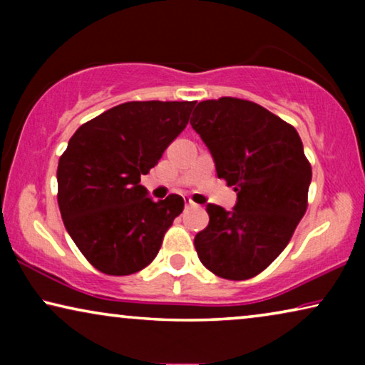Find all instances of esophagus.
I'll return each mask as SVG.
<instances>
[{
  "instance_id": "obj_1",
  "label": "esophagus",
  "mask_w": 365,
  "mask_h": 365,
  "mask_svg": "<svg viewBox=\"0 0 365 365\" xmlns=\"http://www.w3.org/2000/svg\"><path fill=\"white\" fill-rule=\"evenodd\" d=\"M184 201H186V206H196V204H194V201L191 197H186L184 199Z\"/></svg>"
}]
</instances>
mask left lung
<instances>
[{"label":"left lung","mask_w":365,"mask_h":365,"mask_svg":"<svg viewBox=\"0 0 365 365\" xmlns=\"http://www.w3.org/2000/svg\"><path fill=\"white\" fill-rule=\"evenodd\" d=\"M191 126L219 179L234 186L232 211L207 204L209 224L194 237L199 261L229 281L262 272L291 241L307 209L312 169L296 129L252 101H201Z\"/></svg>","instance_id":"1"}]
</instances>
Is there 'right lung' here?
<instances>
[{"label": "right lung", "instance_id": "add662e5", "mask_svg": "<svg viewBox=\"0 0 365 365\" xmlns=\"http://www.w3.org/2000/svg\"><path fill=\"white\" fill-rule=\"evenodd\" d=\"M196 101H131L84 123L58 164V204L83 256L109 276L141 271L182 212L171 194L153 201L141 176L156 166Z\"/></svg>", "mask_w": 365, "mask_h": 365}]
</instances>
